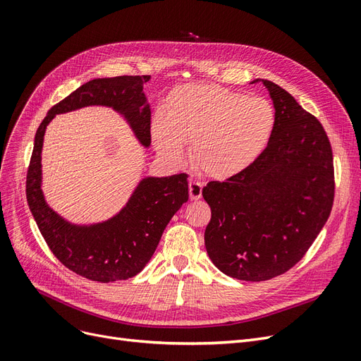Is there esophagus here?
<instances>
[{
	"instance_id": "esophagus-1",
	"label": "esophagus",
	"mask_w": 361,
	"mask_h": 361,
	"mask_svg": "<svg viewBox=\"0 0 361 361\" xmlns=\"http://www.w3.org/2000/svg\"><path fill=\"white\" fill-rule=\"evenodd\" d=\"M202 195V183L197 180L190 182V198L191 200H200Z\"/></svg>"
}]
</instances>
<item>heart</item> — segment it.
Instances as JSON below:
<instances>
[{
    "instance_id": "1",
    "label": "heart",
    "mask_w": 361,
    "mask_h": 361,
    "mask_svg": "<svg viewBox=\"0 0 361 361\" xmlns=\"http://www.w3.org/2000/svg\"><path fill=\"white\" fill-rule=\"evenodd\" d=\"M273 128L274 110L266 98L190 83L170 94L164 111L152 118L151 135L171 161L183 157V144H192L194 164L205 175L225 179L262 156Z\"/></svg>"
}]
</instances>
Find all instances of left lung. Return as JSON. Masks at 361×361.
Wrapping results in <instances>:
<instances>
[{
    "mask_svg": "<svg viewBox=\"0 0 361 361\" xmlns=\"http://www.w3.org/2000/svg\"><path fill=\"white\" fill-rule=\"evenodd\" d=\"M262 82L274 106L266 149L248 169L202 188L212 209L204 233L210 260L248 282L294 267L324 226L335 197L332 147L322 123L279 85Z\"/></svg>",
    "mask_w": 361,
    "mask_h": 361,
    "instance_id": "left-lung-1",
    "label": "left lung"
}]
</instances>
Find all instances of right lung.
Wrapping results in <instances>:
<instances>
[{"instance_id": "add662e5", "label": "right lung", "mask_w": 361, "mask_h": 361, "mask_svg": "<svg viewBox=\"0 0 361 361\" xmlns=\"http://www.w3.org/2000/svg\"><path fill=\"white\" fill-rule=\"evenodd\" d=\"M142 76L92 79L51 107L39 125L26 175V200L39 232L61 264L90 281L109 283L138 274L156 251L170 219L190 198L188 175L145 178L126 207L113 219L76 226L51 210L41 190V151L47 125L56 114L87 106H107L122 113L142 145L151 144V110Z\"/></svg>"}]
</instances>
